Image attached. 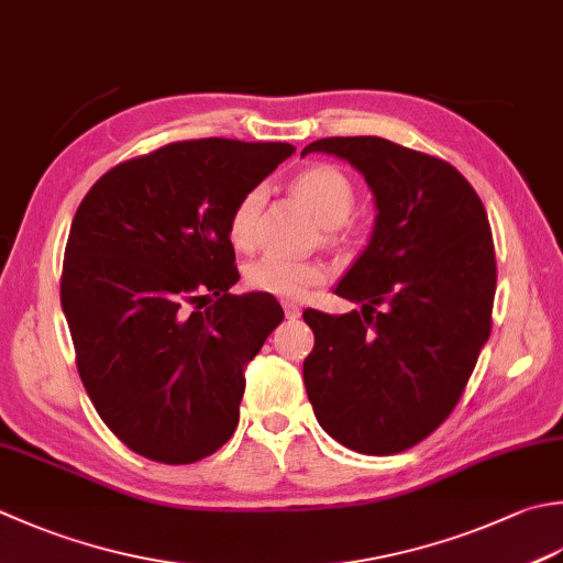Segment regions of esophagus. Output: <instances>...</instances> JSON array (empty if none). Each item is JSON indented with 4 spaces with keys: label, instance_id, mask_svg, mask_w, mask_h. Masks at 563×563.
Here are the masks:
<instances>
[{
    "label": "esophagus",
    "instance_id": "1",
    "mask_svg": "<svg viewBox=\"0 0 563 563\" xmlns=\"http://www.w3.org/2000/svg\"><path fill=\"white\" fill-rule=\"evenodd\" d=\"M283 310H285V314H288V317H297V314H300V307H297L295 302H288V300L283 302Z\"/></svg>",
    "mask_w": 563,
    "mask_h": 563
}]
</instances>
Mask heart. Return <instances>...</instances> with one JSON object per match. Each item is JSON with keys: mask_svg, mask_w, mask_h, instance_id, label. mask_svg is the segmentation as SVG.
Segmentation results:
<instances>
[{"mask_svg": "<svg viewBox=\"0 0 563 563\" xmlns=\"http://www.w3.org/2000/svg\"><path fill=\"white\" fill-rule=\"evenodd\" d=\"M292 190L314 214L317 222L324 227L344 224L351 209H354V185L334 165H312V168L302 170L292 180ZM261 202L263 192L249 190L231 212L229 234L239 249H251L256 244V219ZM324 278L327 273L319 263L292 261L275 256V253L253 261L246 271L249 288L275 297H288V300H302Z\"/></svg>", "mask_w": 563, "mask_h": 563, "instance_id": "b5f03b06", "label": "heart"}]
</instances>
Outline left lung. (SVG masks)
I'll return each mask as SVG.
<instances>
[{
	"mask_svg": "<svg viewBox=\"0 0 563 563\" xmlns=\"http://www.w3.org/2000/svg\"><path fill=\"white\" fill-rule=\"evenodd\" d=\"M307 153L351 163L376 205L368 246L334 288L361 312H302L307 398L339 444L398 454L451 415L490 336L488 214L454 165L388 139H319Z\"/></svg>",
	"mask_w": 563,
	"mask_h": 563,
	"instance_id": "8db88e82",
	"label": "left lung"
}]
</instances>
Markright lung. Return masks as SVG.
I'll list each match as a JSON object with an SVG mask.
<instances>
[{
	"mask_svg": "<svg viewBox=\"0 0 563 563\" xmlns=\"http://www.w3.org/2000/svg\"><path fill=\"white\" fill-rule=\"evenodd\" d=\"M295 146L200 139L119 163L85 195L60 305L97 415L136 454L192 464L239 424L244 371L283 322L239 280L229 219Z\"/></svg>",
	"mask_w": 563,
	"mask_h": 563,
	"instance_id": "obj_1",
	"label": "right lung"
}]
</instances>
